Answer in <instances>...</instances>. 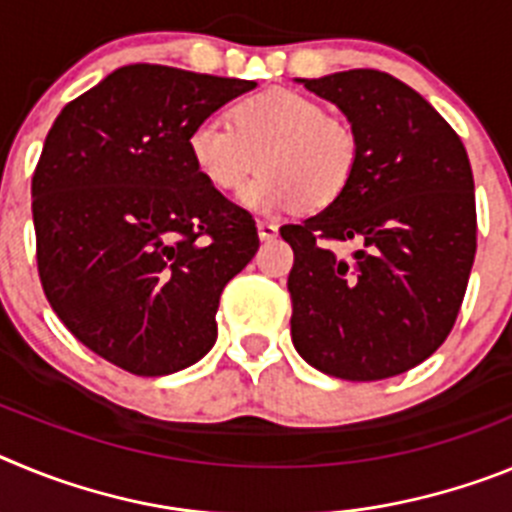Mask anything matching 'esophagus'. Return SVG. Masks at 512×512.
Instances as JSON below:
<instances>
[{"label": "esophagus", "mask_w": 512, "mask_h": 512, "mask_svg": "<svg viewBox=\"0 0 512 512\" xmlns=\"http://www.w3.org/2000/svg\"><path fill=\"white\" fill-rule=\"evenodd\" d=\"M279 235V228L274 223H259V238L261 241H274V238H277Z\"/></svg>", "instance_id": "1"}]
</instances>
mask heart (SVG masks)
<instances>
[{"label": "heart", "instance_id": "heart-1", "mask_svg": "<svg viewBox=\"0 0 512 512\" xmlns=\"http://www.w3.org/2000/svg\"><path fill=\"white\" fill-rule=\"evenodd\" d=\"M189 158L197 174L217 192H238L248 184L243 205L277 212L300 205L323 210L338 202L359 164V135L325 104L292 89H269L241 99L230 125L202 120L189 130Z\"/></svg>", "mask_w": 512, "mask_h": 512}]
</instances>
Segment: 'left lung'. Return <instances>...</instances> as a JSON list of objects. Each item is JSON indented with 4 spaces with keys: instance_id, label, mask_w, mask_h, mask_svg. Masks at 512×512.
I'll return each mask as SVG.
<instances>
[{
    "instance_id": "1",
    "label": "left lung",
    "mask_w": 512,
    "mask_h": 512,
    "mask_svg": "<svg viewBox=\"0 0 512 512\" xmlns=\"http://www.w3.org/2000/svg\"><path fill=\"white\" fill-rule=\"evenodd\" d=\"M302 84L348 117L359 164L341 200L279 228L295 251L292 343L330 377H395L446 341L467 292L477 253L467 148L415 89L384 71ZM348 240L360 248L346 260L332 243Z\"/></svg>"
}]
</instances>
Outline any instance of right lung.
Segmentation results:
<instances>
[{"label":"right lung","instance_id":"obj_1","mask_svg":"<svg viewBox=\"0 0 512 512\" xmlns=\"http://www.w3.org/2000/svg\"><path fill=\"white\" fill-rule=\"evenodd\" d=\"M256 81L130 63L61 110L33 174L43 292L94 354L138 377L215 346L225 284L259 251L251 212L197 174L187 138Z\"/></svg>","mask_w":512,"mask_h":512}]
</instances>
